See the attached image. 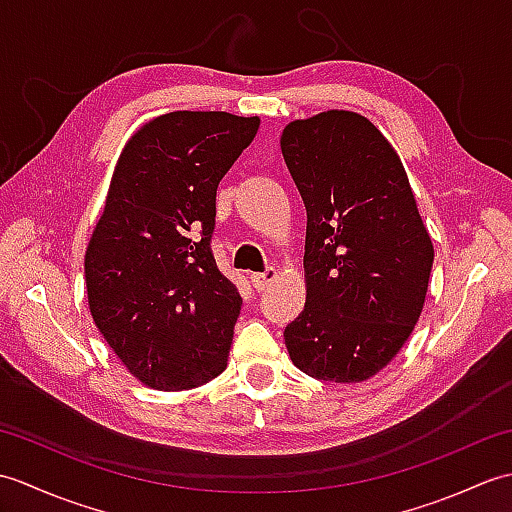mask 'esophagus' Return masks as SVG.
I'll return each instance as SVG.
<instances>
[{
	"label": "esophagus",
	"instance_id": "esophagus-1",
	"mask_svg": "<svg viewBox=\"0 0 512 512\" xmlns=\"http://www.w3.org/2000/svg\"><path fill=\"white\" fill-rule=\"evenodd\" d=\"M277 275H279V273H277L275 268H266L264 273H253V275H250V281H253V286H255L257 290H266V288L277 279Z\"/></svg>",
	"mask_w": 512,
	"mask_h": 512
}]
</instances>
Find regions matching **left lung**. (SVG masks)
I'll return each instance as SVG.
<instances>
[{
	"label": "left lung",
	"instance_id": "8db88e82",
	"mask_svg": "<svg viewBox=\"0 0 512 512\" xmlns=\"http://www.w3.org/2000/svg\"><path fill=\"white\" fill-rule=\"evenodd\" d=\"M281 154L306 204V306L286 325L301 372L330 383L378 374L418 323L433 244L407 173L365 116L290 123Z\"/></svg>",
	"mask_w": 512,
	"mask_h": 512
}]
</instances>
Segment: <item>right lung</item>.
<instances>
[{
  "instance_id": "right-lung-1",
  "label": "right lung",
  "mask_w": 512,
  "mask_h": 512,
  "mask_svg": "<svg viewBox=\"0 0 512 512\" xmlns=\"http://www.w3.org/2000/svg\"><path fill=\"white\" fill-rule=\"evenodd\" d=\"M257 116L171 112L129 138L85 250L96 328L140 383L193 389L226 369L242 297L215 264L217 184Z\"/></svg>"
}]
</instances>
